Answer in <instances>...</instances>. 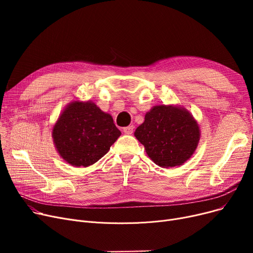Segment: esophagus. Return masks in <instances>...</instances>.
I'll list each match as a JSON object with an SVG mask.
<instances>
[{
    "mask_svg": "<svg viewBox=\"0 0 253 253\" xmlns=\"http://www.w3.org/2000/svg\"><path fill=\"white\" fill-rule=\"evenodd\" d=\"M133 129H134L133 125H130V126H127V127H125V128L123 129V132H124L125 134H128V135H130V134L133 133Z\"/></svg>",
    "mask_w": 253,
    "mask_h": 253,
    "instance_id": "obj_1",
    "label": "esophagus"
}]
</instances>
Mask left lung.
<instances>
[{"instance_id": "8db88e82", "label": "left lung", "mask_w": 253, "mask_h": 253, "mask_svg": "<svg viewBox=\"0 0 253 253\" xmlns=\"http://www.w3.org/2000/svg\"><path fill=\"white\" fill-rule=\"evenodd\" d=\"M200 132L198 122L183 106L159 104L145 114L134 136L156 165L171 168L182 165L193 156Z\"/></svg>"}]
</instances>
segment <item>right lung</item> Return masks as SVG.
<instances>
[{"instance_id":"add662e5","label":"right lung","mask_w":253,"mask_h":253,"mask_svg":"<svg viewBox=\"0 0 253 253\" xmlns=\"http://www.w3.org/2000/svg\"><path fill=\"white\" fill-rule=\"evenodd\" d=\"M121 135L112 116L91 100L65 106L52 129L53 142L63 160L75 167L96 163Z\"/></svg>"}]
</instances>
